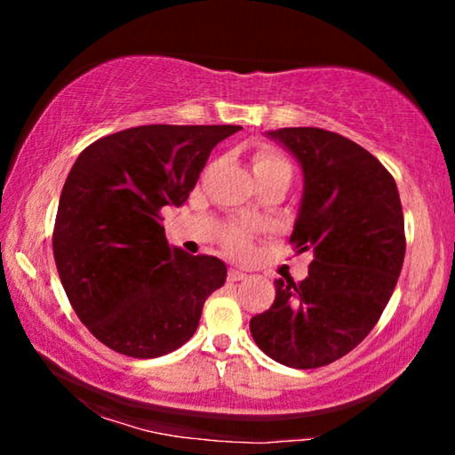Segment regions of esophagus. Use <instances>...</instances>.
Listing matches in <instances>:
<instances>
[{
	"label": "esophagus",
	"mask_w": 455,
	"mask_h": 455,
	"mask_svg": "<svg viewBox=\"0 0 455 455\" xmlns=\"http://www.w3.org/2000/svg\"><path fill=\"white\" fill-rule=\"evenodd\" d=\"M246 279V273H243L241 268H228V281H243Z\"/></svg>",
	"instance_id": "1"
}]
</instances>
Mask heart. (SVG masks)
<instances>
[{"instance_id": "obj_1", "label": "heart", "mask_w": 455, "mask_h": 455, "mask_svg": "<svg viewBox=\"0 0 455 455\" xmlns=\"http://www.w3.org/2000/svg\"><path fill=\"white\" fill-rule=\"evenodd\" d=\"M252 171H255L257 176L271 172H291V164L281 152H276L273 148H260L255 154V158H252ZM222 243H225L228 251L246 252L251 246V238L244 228H230L227 230L225 236H222Z\"/></svg>"}]
</instances>
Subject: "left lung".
<instances>
[{"label":"left lung","mask_w":455,"mask_h":455,"mask_svg":"<svg viewBox=\"0 0 455 455\" xmlns=\"http://www.w3.org/2000/svg\"><path fill=\"white\" fill-rule=\"evenodd\" d=\"M268 136L303 166L289 243L315 259L307 279L275 283V303L251 319V333L271 359L315 369L355 349L389 303L405 257L402 200L387 168L349 138L311 126Z\"/></svg>","instance_id":"8db88e82"}]
</instances>
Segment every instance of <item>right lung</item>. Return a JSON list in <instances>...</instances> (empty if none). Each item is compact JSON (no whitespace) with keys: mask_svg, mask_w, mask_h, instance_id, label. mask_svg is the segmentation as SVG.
Returning <instances> with one entry per match:
<instances>
[{"mask_svg":"<svg viewBox=\"0 0 455 455\" xmlns=\"http://www.w3.org/2000/svg\"><path fill=\"white\" fill-rule=\"evenodd\" d=\"M241 126L148 124L80 152L61 188L52 244L72 309L100 343L134 359L195 335L227 267L166 241L164 206H180L209 154Z\"/></svg>","mask_w":455,"mask_h":455,"instance_id":"right-lung-1","label":"right lung"}]
</instances>
